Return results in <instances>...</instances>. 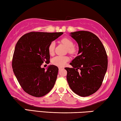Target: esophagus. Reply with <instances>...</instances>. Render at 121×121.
I'll use <instances>...</instances> for the list:
<instances>
[{
    "label": "esophagus",
    "mask_w": 121,
    "mask_h": 121,
    "mask_svg": "<svg viewBox=\"0 0 121 121\" xmlns=\"http://www.w3.org/2000/svg\"><path fill=\"white\" fill-rule=\"evenodd\" d=\"M64 67H59V70H61V69H64Z\"/></svg>",
    "instance_id": "34e87169"
}]
</instances>
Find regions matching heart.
Returning a JSON list of instances; mask_svg holds the SVG:
<instances>
[{"instance_id":"1","label":"heart","mask_w":121,"mask_h":121,"mask_svg":"<svg viewBox=\"0 0 121 121\" xmlns=\"http://www.w3.org/2000/svg\"><path fill=\"white\" fill-rule=\"evenodd\" d=\"M61 43L68 48V50L69 53L73 54L74 53L75 49L74 48V43L71 39L68 38H63L61 39ZM55 47V43L52 42L50 43L49 47H48V52L50 54H52L53 53ZM69 57L67 56H56L53 57L52 60V62L54 65H56L57 66H64L66 64V62L69 60Z\"/></svg>"}]
</instances>
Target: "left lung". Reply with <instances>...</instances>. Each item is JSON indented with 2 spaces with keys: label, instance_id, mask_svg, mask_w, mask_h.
Masks as SVG:
<instances>
[{
  "label": "left lung",
  "instance_id": "1",
  "mask_svg": "<svg viewBox=\"0 0 121 121\" xmlns=\"http://www.w3.org/2000/svg\"><path fill=\"white\" fill-rule=\"evenodd\" d=\"M79 47L78 55L66 67L67 80L75 93L87 97L99 89L108 68L105 48L96 35L87 31L70 33Z\"/></svg>",
  "mask_w": 121,
  "mask_h": 121
}]
</instances>
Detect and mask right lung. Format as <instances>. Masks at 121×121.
Here are the masks:
<instances>
[{
	"label": "right lung",
	"instance_id": "1",
	"mask_svg": "<svg viewBox=\"0 0 121 121\" xmlns=\"http://www.w3.org/2000/svg\"><path fill=\"white\" fill-rule=\"evenodd\" d=\"M63 32H31L22 36L16 45L12 59L13 73L23 90L40 97L54 86L59 69L49 65L47 70L41 66L49 62L48 47Z\"/></svg>",
	"mask_w": 121,
	"mask_h": 121
}]
</instances>
